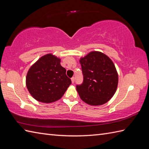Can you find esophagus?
<instances>
[{
  "instance_id": "34e87169",
  "label": "esophagus",
  "mask_w": 149,
  "mask_h": 149,
  "mask_svg": "<svg viewBox=\"0 0 149 149\" xmlns=\"http://www.w3.org/2000/svg\"><path fill=\"white\" fill-rule=\"evenodd\" d=\"M71 81H72V83H74V82H75V77H73L71 79Z\"/></svg>"
}]
</instances>
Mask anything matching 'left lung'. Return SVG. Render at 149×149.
<instances>
[{"mask_svg":"<svg viewBox=\"0 0 149 149\" xmlns=\"http://www.w3.org/2000/svg\"><path fill=\"white\" fill-rule=\"evenodd\" d=\"M83 83L76 90L81 100L91 106L106 103L115 93L118 75L112 60L104 53L91 51L81 58Z\"/></svg>","mask_w":149,"mask_h":149,"instance_id":"8db88e82","label":"left lung"}]
</instances>
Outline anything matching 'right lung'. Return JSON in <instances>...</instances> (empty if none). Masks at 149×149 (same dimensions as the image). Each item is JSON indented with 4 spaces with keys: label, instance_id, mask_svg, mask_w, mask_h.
<instances>
[{
    "label": "right lung",
    "instance_id": "right-lung-1",
    "mask_svg": "<svg viewBox=\"0 0 149 149\" xmlns=\"http://www.w3.org/2000/svg\"><path fill=\"white\" fill-rule=\"evenodd\" d=\"M61 59L47 54L31 66L26 76V86L34 99L51 103L61 99L72 81L61 66Z\"/></svg>",
    "mask_w": 149,
    "mask_h": 149
}]
</instances>
